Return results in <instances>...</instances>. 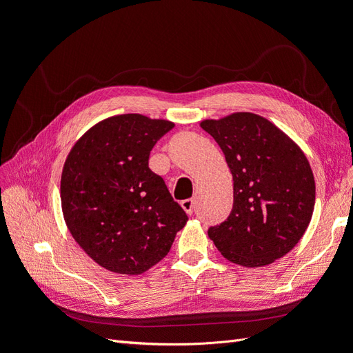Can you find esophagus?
Here are the masks:
<instances>
[{
  "instance_id": "34e87169",
  "label": "esophagus",
  "mask_w": 353,
  "mask_h": 353,
  "mask_svg": "<svg viewBox=\"0 0 353 353\" xmlns=\"http://www.w3.org/2000/svg\"><path fill=\"white\" fill-rule=\"evenodd\" d=\"M194 205H196V203H194L193 199H185V200L181 201V206H183V209L185 210L187 215H191V213H193Z\"/></svg>"
}]
</instances>
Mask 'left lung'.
Here are the masks:
<instances>
[{
  "mask_svg": "<svg viewBox=\"0 0 353 353\" xmlns=\"http://www.w3.org/2000/svg\"><path fill=\"white\" fill-rule=\"evenodd\" d=\"M200 126L210 134L232 174L227 221L208 234L223 258L258 268L283 258L312 218L315 179L305 153L265 117L239 112Z\"/></svg>",
  "mask_w": 353,
  "mask_h": 353,
  "instance_id": "8db88e82",
  "label": "left lung"
}]
</instances>
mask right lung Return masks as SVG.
<instances>
[{
	"mask_svg": "<svg viewBox=\"0 0 353 353\" xmlns=\"http://www.w3.org/2000/svg\"><path fill=\"white\" fill-rule=\"evenodd\" d=\"M172 128L138 113L112 116L90 128L68 154L63 216L74 241L105 270H150L188 221L163 178L148 168L152 148Z\"/></svg>",
	"mask_w": 353,
	"mask_h": 353,
	"instance_id": "right-lung-1",
	"label": "right lung"
}]
</instances>
